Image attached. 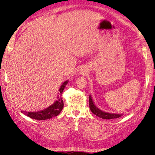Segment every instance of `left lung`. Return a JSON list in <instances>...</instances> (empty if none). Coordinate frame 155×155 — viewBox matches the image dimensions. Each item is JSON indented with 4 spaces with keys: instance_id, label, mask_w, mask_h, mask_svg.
<instances>
[{
    "instance_id": "8db88e82",
    "label": "left lung",
    "mask_w": 155,
    "mask_h": 155,
    "mask_svg": "<svg viewBox=\"0 0 155 155\" xmlns=\"http://www.w3.org/2000/svg\"><path fill=\"white\" fill-rule=\"evenodd\" d=\"M89 107L91 109V113L93 114L96 115L98 117L104 119V120H112V119H117L120 118L123 116V114H117V113H106L104 111L98 109L96 105L94 104L93 99L91 98V95H89Z\"/></svg>"
}]
</instances>
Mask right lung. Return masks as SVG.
<instances>
[{
    "instance_id": "obj_1",
    "label": "right lung",
    "mask_w": 155,
    "mask_h": 155,
    "mask_svg": "<svg viewBox=\"0 0 155 155\" xmlns=\"http://www.w3.org/2000/svg\"><path fill=\"white\" fill-rule=\"evenodd\" d=\"M68 83V80L65 81L61 86L59 89V95H57V99L53 102L51 105L46 109H42L37 112H26V111H21V113H24L25 115L28 116V117L36 120H45L48 119H51L54 116H58L64 108V102H63L62 98V92L65 88L66 85Z\"/></svg>"
}]
</instances>
